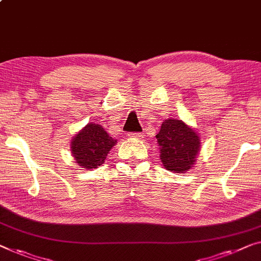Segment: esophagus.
<instances>
[{"label": "esophagus", "mask_w": 261, "mask_h": 261, "mask_svg": "<svg viewBox=\"0 0 261 261\" xmlns=\"http://www.w3.org/2000/svg\"><path fill=\"white\" fill-rule=\"evenodd\" d=\"M128 137L133 138V139H142L143 135H142V133H129L128 134Z\"/></svg>", "instance_id": "34e87169"}]
</instances>
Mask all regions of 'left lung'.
<instances>
[{
	"label": "left lung",
	"mask_w": 261,
	"mask_h": 261,
	"mask_svg": "<svg viewBox=\"0 0 261 261\" xmlns=\"http://www.w3.org/2000/svg\"><path fill=\"white\" fill-rule=\"evenodd\" d=\"M156 139L160 146V159L166 169L184 173L193 166L200 140L186 123L175 119L165 120Z\"/></svg>",
	"instance_id": "obj_1"
}]
</instances>
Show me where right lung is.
<instances>
[{
	"mask_svg": "<svg viewBox=\"0 0 261 261\" xmlns=\"http://www.w3.org/2000/svg\"><path fill=\"white\" fill-rule=\"evenodd\" d=\"M116 140L109 137L102 126L89 123L71 141V153L79 166L84 168H97L105 162Z\"/></svg>",
	"mask_w": 261,
	"mask_h": 261,
	"instance_id": "1",
	"label": "right lung"
}]
</instances>
